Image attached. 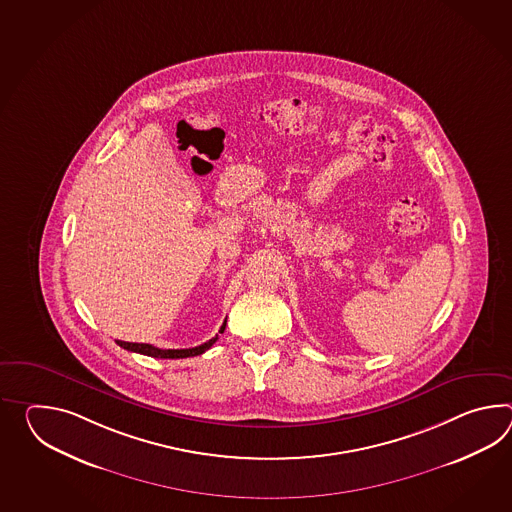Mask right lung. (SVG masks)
Masks as SVG:
<instances>
[{
	"label": "right lung",
	"mask_w": 512,
	"mask_h": 512,
	"mask_svg": "<svg viewBox=\"0 0 512 512\" xmlns=\"http://www.w3.org/2000/svg\"><path fill=\"white\" fill-rule=\"evenodd\" d=\"M226 329V321L222 323V327H220V334L224 332ZM218 340V334H216L215 338H211L209 341H205L202 345H198V347H193V349H158V347H154V345H150V343H130V341H119L117 340V345L119 347H123L126 351H132V353L145 354V356H152V358H189V356H198V354L205 353L207 349H211L213 347V343Z\"/></svg>",
	"instance_id": "1"
}]
</instances>
